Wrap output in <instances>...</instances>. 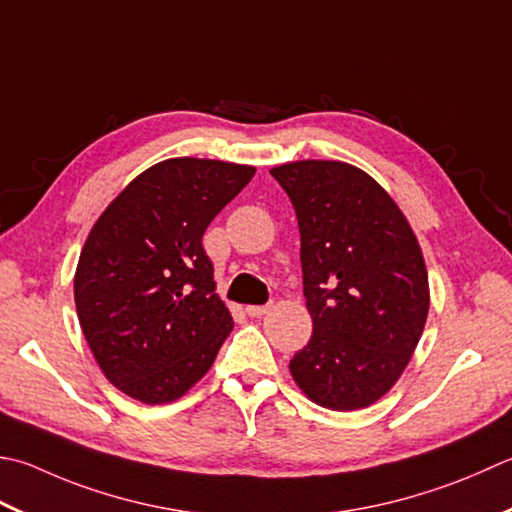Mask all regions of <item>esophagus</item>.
<instances>
[{
    "instance_id": "34e87169",
    "label": "esophagus",
    "mask_w": 512,
    "mask_h": 512,
    "mask_svg": "<svg viewBox=\"0 0 512 512\" xmlns=\"http://www.w3.org/2000/svg\"><path fill=\"white\" fill-rule=\"evenodd\" d=\"M270 310V304H266V306H246V315L248 317H262V315H266Z\"/></svg>"
}]
</instances>
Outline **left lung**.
<instances>
[{
  "label": "left lung",
  "mask_w": 512,
  "mask_h": 512,
  "mask_svg": "<svg viewBox=\"0 0 512 512\" xmlns=\"http://www.w3.org/2000/svg\"><path fill=\"white\" fill-rule=\"evenodd\" d=\"M270 175L295 206L313 317L290 375L319 406L366 408L395 386L424 333L422 248L393 197L357 166L304 159Z\"/></svg>",
  "instance_id": "8db88e82"
}]
</instances>
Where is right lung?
<instances>
[{"label":"right lung","instance_id":"right-lung-1","mask_svg":"<svg viewBox=\"0 0 512 512\" xmlns=\"http://www.w3.org/2000/svg\"><path fill=\"white\" fill-rule=\"evenodd\" d=\"M253 166L173 157L137 175L97 219L75 270L79 326L113 386L168 404L202 379L233 330L202 246Z\"/></svg>","mask_w":512,"mask_h":512}]
</instances>
